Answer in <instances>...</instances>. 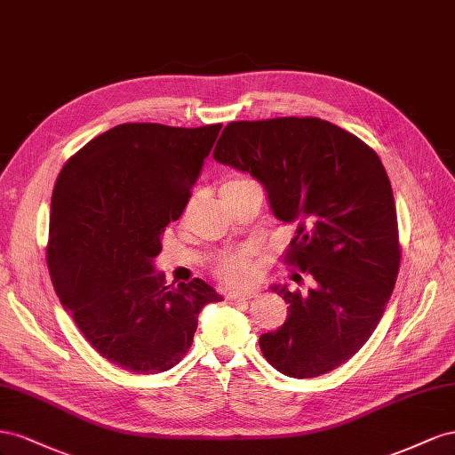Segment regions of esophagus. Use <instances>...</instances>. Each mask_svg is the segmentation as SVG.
I'll list each match as a JSON object with an SVG mask.
<instances>
[{"label":"esophagus","mask_w":455,"mask_h":455,"mask_svg":"<svg viewBox=\"0 0 455 455\" xmlns=\"http://www.w3.org/2000/svg\"><path fill=\"white\" fill-rule=\"evenodd\" d=\"M259 291L257 290H236V291H228L227 299L230 301H243V299H253L257 297Z\"/></svg>","instance_id":"1"}]
</instances>
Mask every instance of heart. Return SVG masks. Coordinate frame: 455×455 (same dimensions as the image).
Returning <instances> with one entry per match:
<instances>
[{"instance_id": "obj_1", "label": "heart", "mask_w": 455, "mask_h": 455, "mask_svg": "<svg viewBox=\"0 0 455 455\" xmlns=\"http://www.w3.org/2000/svg\"><path fill=\"white\" fill-rule=\"evenodd\" d=\"M240 180L248 179H230L225 185H235L240 183ZM215 275L220 282H225L228 285L245 283L253 275V251L250 248H243L220 257L215 267Z\"/></svg>"}]
</instances>
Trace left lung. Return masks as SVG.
Returning a JSON list of instances; mask_svg holds the SVG:
<instances>
[{
    "label": "left lung",
    "instance_id": "1",
    "mask_svg": "<svg viewBox=\"0 0 455 455\" xmlns=\"http://www.w3.org/2000/svg\"><path fill=\"white\" fill-rule=\"evenodd\" d=\"M219 164L250 173L270 210L295 223L283 261L307 293L275 290L288 318L259 339L272 368L318 378L362 348L385 313L400 268L396 207L379 156L320 118L230 122L213 150Z\"/></svg>",
    "mask_w": 455,
    "mask_h": 455
}]
</instances>
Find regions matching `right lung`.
Here are the masks:
<instances>
[{
  "instance_id": "add662e5",
  "label": "right lung",
  "mask_w": 455,
  "mask_h": 455,
  "mask_svg": "<svg viewBox=\"0 0 455 455\" xmlns=\"http://www.w3.org/2000/svg\"><path fill=\"white\" fill-rule=\"evenodd\" d=\"M220 127L122 124L91 139L59 173L49 275L89 345L122 370L160 373L177 366L200 310L223 299L200 278L165 285L152 265Z\"/></svg>"
}]
</instances>
